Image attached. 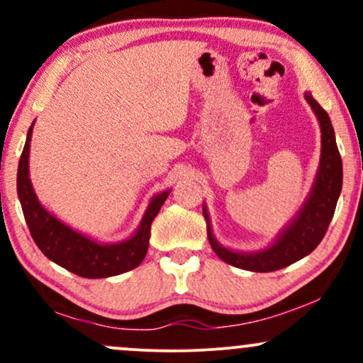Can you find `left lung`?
<instances>
[{"label": "left lung", "instance_id": "8db88e82", "mask_svg": "<svg viewBox=\"0 0 363 363\" xmlns=\"http://www.w3.org/2000/svg\"><path fill=\"white\" fill-rule=\"evenodd\" d=\"M306 101L311 104L312 111L318 116L320 124V141H323V153H320V165L318 177L309 199L303 205L302 211L289 227L278 237L277 242L266 251L256 254L232 252L220 245L211 235L210 220L206 218L208 240L220 259L235 268L247 269V272L269 273L277 269L286 268L291 262L302 259L318 247L323 237L326 235L329 223L335 215L336 203H338L341 184H343V164L336 145L335 129L329 121L328 112L319 106L312 95L306 94ZM203 213H206L203 208Z\"/></svg>", "mask_w": 363, "mask_h": 363}]
</instances>
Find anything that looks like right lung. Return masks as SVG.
<instances>
[{
    "instance_id": "right-lung-1",
    "label": "right lung",
    "mask_w": 363,
    "mask_h": 363,
    "mask_svg": "<svg viewBox=\"0 0 363 363\" xmlns=\"http://www.w3.org/2000/svg\"><path fill=\"white\" fill-rule=\"evenodd\" d=\"M32 126L28 129L27 141L18 162V176H16V191L25 222L28 225L32 239L37 247L49 259L62 266L82 278H107L135 269L145 259L150 244V228L153 218L158 215L162 205L167 199L169 191L160 193L150 203L141 225L129 240L119 244L104 245L86 239L54 218L48 210L40 206L34 193V187L28 179V150H30Z\"/></svg>"
}]
</instances>
